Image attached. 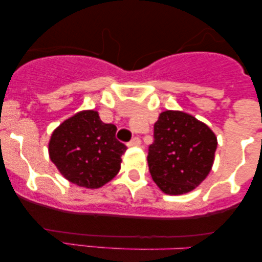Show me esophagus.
Wrapping results in <instances>:
<instances>
[{"label": "esophagus", "mask_w": 262, "mask_h": 262, "mask_svg": "<svg viewBox=\"0 0 262 262\" xmlns=\"http://www.w3.org/2000/svg\"><path fill=\"white\" fill-rule=\"evenodd\" d=\"M129 146H139L140 145V139L138 137H135V138H133V139L130 140V143L128 144Z\"/></svg>", "instance_id": "1"}]
</instances>
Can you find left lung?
I'll return each instance as SVG.
<instances>
[{
	"mask_svg": "<svg viewBox=\"0 0 262 262\" xmlns=\"http://www.w3.org/2000/svg\"><path fill=\"white\" fill-rule=\"evenodd\" d=\"M217 145L214 132L192 114L172 110L161 112L148 155L156 186L170 196L193 191L212 170Z\"/></svg>",
	"mask_w": 262,
	"mask_h": 262,
	"instance_id": "1",
	"label": "left lung"
}]
</instances>
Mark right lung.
<instances>
[{"instance_id":"obj_1","label":"right lung","mask_w":262,"mask_h":262,"mask_svg":"<svg viewBox=\"0 0 262 262\" xmlns=\"http://www.w3.org/2000/svg\"><path fill=\"white\" fill-rule=\"evenodd\" d=\"M116 125L101 121L97 111H80L53 130L50 160L69 182L100 188L119 172L127 149L116 139Z\"/></svg>"}]
</instances>
